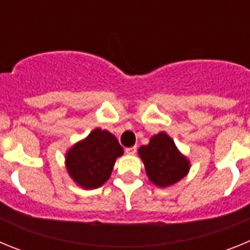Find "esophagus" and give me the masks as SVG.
Returning <instances> with one entry per match:
<instances>
[{
  "label": "esophagus",
  "mask_w": 250,
  "mask_h": 250,
  "mask_svg": "<svg viewBox=\"0 0 250 250\" xmlns=\"http://www.w3.org/2000/svg\"><path fill=\"white\" fill-rule=\"evenodd\" d=\"M136 150H138V147L136 146L126 147V149H125V152H126V154H129V155H134V154L136 152Z\"/></svg>",
  "instance_id": "obj_1"
}]
</instances>
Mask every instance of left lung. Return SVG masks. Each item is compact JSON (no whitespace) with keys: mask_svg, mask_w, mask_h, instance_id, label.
Instances as JSON below:
<instances>
[{"mask_svg":"<svg viewBox=\"0 0 250 250\" xmlns=\"http://www.w3.org/2000/svg\"><path fill=\"white\" fill-rule=\"evenodd\" d=\"M139 156L144 163L150 182L160 188L178 183L190 169L189 160L165 132H159L150 139L149 144L140 146Z\"/></svg>","mask_w":250,"mask_h":250,"instance_id":"left-lung-1","label":"left lung"}]
</instances>
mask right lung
<instances>
[{
	"mask_svg": "<svg viewBox=\"0 0 250 250\" xmlns=\"http://www.w3.org/2000/svg\"><path fill=\"white\" fill-rule=\"evenodd\" d=\"M124 154L118 139L107 130L95 129L66 154V169L83 189H96L107 182L115 160Z\"/></svg>",
	"mask_w": 250,
	"mask_h": 250,
	"instance_id": "obj_1",
	"label": "right lung"
}]
</instances>
